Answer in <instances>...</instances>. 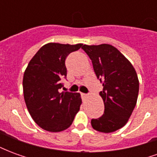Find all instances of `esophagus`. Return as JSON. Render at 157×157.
I'll list each match as a JSON object with an SVG mask.
<instances>
[{
    "label": "esophagus",
    "instance_id": "1",
    "mask_svg": "<svg viewBox=\"0 0 157 157\" xmlns=\"http://www.w3.org/2000/svg\"><path fill=\"white\" fill-rule=\"evenodd\" d=\"M81 95H82V99L86 98V97H87V94H86V93H81Z\"/></svg>",
    "mask_w": 157,
    "mask_h": 157
}]
</instances>
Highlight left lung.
I'll use <instances>...</instances> for the list:
<instances>
[{"mask_svg": "<svg viewBox=\"0 0 157 157\" xmlns=\"http://www.w3.org/2000/svg\"><path fill=\"white\" fill-rule=\"evenodd\" d=\"M82 48L92 59L97 77L102 81V97L104 113L92 119V128L111 133L124 127L137 102L139 79L130 62L113 45L84 44Z\"/></svg>", "mask_w": 157, "mask_h": 157, "instance_id": "left-lung-1", "label": "left lung"}]
</instances>
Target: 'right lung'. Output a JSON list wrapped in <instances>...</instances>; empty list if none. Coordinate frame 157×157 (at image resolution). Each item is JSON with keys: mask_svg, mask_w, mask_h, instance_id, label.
<instances>
[{"mask_svg": "<svg viewBox=\"0 0 157 157\" xmlns=\"http://www.w3.org/2000/svg\"><path fill=\"white\" fill-rule=\"evenodd\" d=\"M82 44L48 43L29 61L22 80L23 96L30 115L39 127L60 132L71 125L80 110V93L61 92L60 80L66 77L65 59Z\"/></svg>", "mask_w": 157, "mask_h": 157, "instance_id": "right-lung-1", "label": "right lung"}]
</instances>
